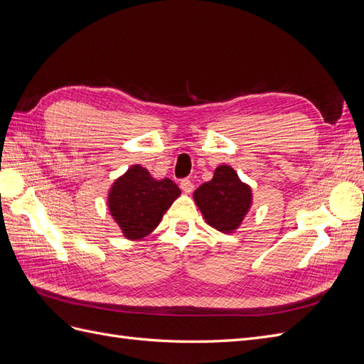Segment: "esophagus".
I'll use <instances>...</instances> for the list:
<instances>
[{"label":"esophagus","mask_w":364,"mask_h":364,"mask_svg":"<svg viewBox=\"0 0 364 364\" xmlns=\"http://www.w3.org/2000/svg\"><path fill=\"white\" fill-rule=\"evenodd\" d=\"M181 188L185 194H191L194 191V182L190 181V179H183L181 182Z\"/></svg>","instance_id":"obj_1"}]
</instances>
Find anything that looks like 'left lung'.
Masks as SVG:
<instances>
[{
  "mask_svg": "<svg viewBox=\"0 0 364 364\" xmlns=\"http://www.w3.org/2000/svg\"><path fill=\"white\" fill-rule=\"evenodd\" d=\"M205 222L223 234H234L253 203L250 185L238 178L230 165H218L213 179L193 194Z\"/></svg>",
  "mask_w": 364,
  "mask_h": 364,
  "instance_id": "8db88e82",
  "label": "left lung"
}]
</instances>
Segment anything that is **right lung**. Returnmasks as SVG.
I'll return each mask as SVG.
<instances>
[{
  "label": "right lung",
  "instance_id": "right-lung-1",
  "mask_svg": "<svg viewBox=\"0 0 364 364\" xmlns=\"http://www.w3.org/2000/svg\"><path fill=\"white\" fill-rule=\"evenodd\" d=\"M179 196V186L171 179L151 178L147 168L135 164L111 185L107 209L121 234L130 241H138L158 228Z\"/></svg>",
  "mask_w": 364,
  "mask_h": 364
}]
</instances>
